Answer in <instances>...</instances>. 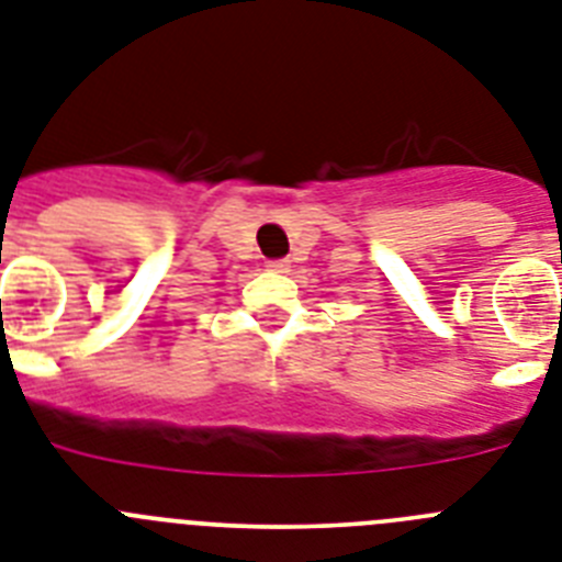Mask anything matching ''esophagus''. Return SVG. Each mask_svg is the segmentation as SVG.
<instances>
[{
  "label": "esophagus",
  "mask_w": 562,
  "mask_h": 562,
  "mask_svg": "<svg viewBox=\"0 0 562 562\" xmlns=\"http://www.w3.org/2000/svg\"><path fill=\"white\" fill-rule=\"evenodd\" d=\"M267 267L276 272H286L290 270V261H286V258H276V261H267Z\"/></svg>",
  "instance_id": "obj_1"
}]
</instances>
